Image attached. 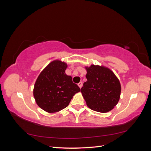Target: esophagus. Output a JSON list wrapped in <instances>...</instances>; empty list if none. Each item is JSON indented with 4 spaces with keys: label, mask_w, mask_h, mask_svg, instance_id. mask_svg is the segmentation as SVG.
<instances>
[{
    "label": "esophagus",
    "mask_w": 151,
    "mask_h": 151,
    "mask_svg": "<svg viewBox=\"0 0 151 151\" xmlns=\"http://www.w3.org/2000/svg\"><path fill=\"white\" fill-rule=\"evenodd\" d=\"M78 86H79L80 88H82V86H83V83H82V82H79V83H78Z\"/></svg>",
    "instance_id": "esophagus-1"
}]
</instances>
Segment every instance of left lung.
I'll use <instances>...</instances> for the list:
<instances>
[{
    "instance_id": "1",
    "label": "left lung",
    "mask_w": 151,
    "mask_h": 151,
    "mask_svg": "<svg viewBox=\"0 0 151 151\" xmlns=\"http://www.w3.org/2000/svg\"><path fill=\"white\" fill-rule=\"evenodd\" d=\"M87 81L81 93L91 109L107 113L116 106L120 100L121 85L114 73L107 68L99 65L86 67Z\"/></svg>"
}]
</instances>
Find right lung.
Returning a JSON list of instances; mask_svg holds the SVG:
<instances>
[{
  "label": "right lung",
  "mask_w": 151,
  "mask_h": 151,
  "mask_svg": "<svg viewBox=\"0 0 151 151\" xmlns=\"http://www.w3.org/2000/svg\"><path fill=\"white\" fill-rule=\"evenodd\" d=\"M68 65L60 60L50 63L35 83L33 96L36 103L47 113L61 111L68 106L73 96L80 91V87L65 74Z\"/></svg>",
  "instance_id": "add662e5"
}]
</instances>
